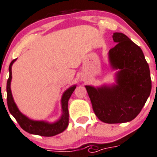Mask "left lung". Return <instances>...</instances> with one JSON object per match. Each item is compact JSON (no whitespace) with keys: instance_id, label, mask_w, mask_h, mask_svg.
<instances>
[{"instance_id":"8db88e82","label":"left lung","mask_w":157,"mask_h":157,"mask_svg":"<svg viewBox=\"0 0 157 157\" xmlns=\"http://www.w3.org/2000/svg\"><path fill=\"white\" fill-rule=\"evenodd\" d=\"M116 45L108 52L115 83L86 85L96 116L108 124L134 119L146 104L152 88L150 71L141 48L121 32L112 36Z\"/></svg>"}]
</instances>
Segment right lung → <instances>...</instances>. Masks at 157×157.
<instances>
[{
  "mask_svg": "<svg viewBox=\"0 0 157 157\" xmlns=\"http://www.w3.org/2000/svg\"><path fill=\"white\" fill-rule=\"evenodd\" d=\"M15 59L11 61L9 66V78L7 82V103H8L9 112L14 117L20 126L27 132L33 135H39L42 136H53L57 134L63 132L67 128L69 124V111H68V101L70 96L74 91L77 85H73L69 87L67 90L63 94L61 98V108H62V115L56 121L49 123L45 121H36L30 119L23 115L18 108L16 105L13 98L11 90V82L12 79V73H11V67L15 62Z\"/></svg>",
  "mask_w": 157,
  "mask_h": 157,
  "instance_id": "obj_1",
  "label": "right lung"
}]
</instances>
